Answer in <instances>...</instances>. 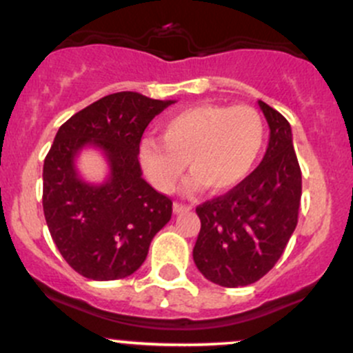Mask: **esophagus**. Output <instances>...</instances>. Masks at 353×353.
<instances>
[{
  "label": "esophagus",
  "instance_id": "esophagus-1",
  "mask_svg": "<svg viewBox=\"0 0 353 353\" xmlns=\"http://www.w3.org/2000/svg\"><path fill=\"white\" fill-rule=\"evenodd\" d=\"M172 210L176 214H181V213H186V211H191V206L183 205V203H174Z\"/></svg>",
  "mask_w": 353,
  "mask_h": 353
}]
</instances>
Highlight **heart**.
I'll return each mask as SVG.
<instances>
[{"label": "heart", "mask_w": 353, "mask_h": 353, "mask_svg": "<svg viewBox=\"0 0 353 353\" xmlns=\"http://www.w3.org/2000/svg\"><path fill=\"white\" fill-rule=\"evenodd\" d=\"M161 140L140 142V162L155 188L172 191L184 174L192 188L221 192L242 183L261 157L265 123L252 106L199 105L172 114L162 123Z\"/></svg>", "instance_id": "b5f03b06"}]
</instances>
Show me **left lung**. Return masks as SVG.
<instances>
[{"mask_svg": "<svg viewBox=\"0 0 353 353\" xmlns=\"http://www.w3.org/2000/svg\"><path fill=\"white\" fill-rule=\"evenodd\" d=\"M259 106L270 128L261 165L226 194L196 208L201 230L192 259L208 281L223 288L264 277L298 225L301 169L291 125L264 101Z\"/></svg>", "mask_w": 353, "mask_h": 353, "instance_id": "obj_1", "label": "left lung"}]
</instances>
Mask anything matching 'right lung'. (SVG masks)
<instances>
[{
  "label": "right lung",
  "instance_id": "1",
  "mask_svg": "<svg viewBox=\"0 0 353 353\" xmlns=\"http://www.w3.org/2000/svg\"><path fill=\"white\" fill-rule=\"evenodd\" d=\"M174 101L121 91L70 117L43 161V214L65 262L92 281L132 276L145 261L152 239L172 214V201L142 177L140 140L147 125ZM98 148L109 177L92 185L75 159Z\"/></svg>",
  "mask_w": 353,
  "mask_h": 353
}]
</instances>
